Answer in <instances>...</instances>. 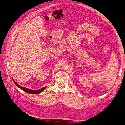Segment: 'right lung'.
Here are the masks:
<instances>
[{"label": "right lung", "mask_w": 125, "mask_h": 125, "mask_svg": "<svg viewBox=\"0 0 125 125\" xmlns=\"http://www.w3.org/2000/svg\"><path fill=\"white\" fill-rule=\"evenodd\" d=\"M12 80H13V81L15 83V84L16 85L17 87H18V88H20V89H21V90H23V91H25L27 92V93H29V94H40L41 92H42L45 89L46 87H44V88H41L40 89H39V90H31V89H27V88H24V87H21V86H20V85H18L16 82L14 80L12 79Z\"/></svg>", "instance_id": "right-lung-1"}]
</instances>
